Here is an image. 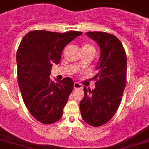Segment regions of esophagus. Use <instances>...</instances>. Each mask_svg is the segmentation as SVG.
Listing matches in <instances>:
<instances>
[{"mask_svg":"<svg viewBox=\"0 0 149 149\" xmlns=\"http://www.w3.org/2000/svg\"><path fill=\"white\" fill-rule=\"evenodd\" d=\"M83 88V87H82L81 84L80 83H78V82H74V89H81V88Z\"/></svg>","mask_w":149,"mask_h":149,"instance_id":"1","label":"esophagus"}]
</instances>
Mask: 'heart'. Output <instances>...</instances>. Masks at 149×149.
Masks as SVG:
<instances>
[{
	"mask_svg": "<svg viewBox=\"0 0 149 149\" xmlns=\"http://www.w3.org/2000/svg\"><path fill=\"white\" fill-rule=\"evenodd\" d=\"M86 48H93V49H94V47H93L91 45H84L83 49H86Z\"/></svg>",
	"mask_w": 149,
	"mask_h": 149,
	"instance_id": "heart-1",
	"label": "heart"
}]
</instances>
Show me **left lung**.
<instances>
[{"instance_id":"1","label":"left lung","mask_w":149,"mask_h":149,"mask_svg":"<svg viewBox=\"0 0 149 149\" xmlns=\"http://www.w3.org/2000/svg\"><path fill=\"white\" fill-rule=\"evenodd\" d=\"M86 35L98 44L100 54L96 66L95 89L84 87L80 110L87 123L100 126L113 116L121 102L126 87V54L115 36L103 32H88Z\"/></svg>"}]
</instances>
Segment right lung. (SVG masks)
<instances>
[{
  "instance_id": "add662e5",
  "label": "right lung",
  "mask_w": 149,
  "mask_h": 149,
  "mask_svg": "<svg viewBox=\"0 0 149 149\" xmlns=\"http://www.w3.org/2000/svg\"><path fill=\"white\" fill-rule=\"evenodd\" d=\"M81 34L34 30L24 36L19 44L17 52L19 88L29 113L42 123H53L62 116L74 82L65 77L54 83L49 77L51 68L59 63L64 47Z\"/></svg>"
}]
</instances>
